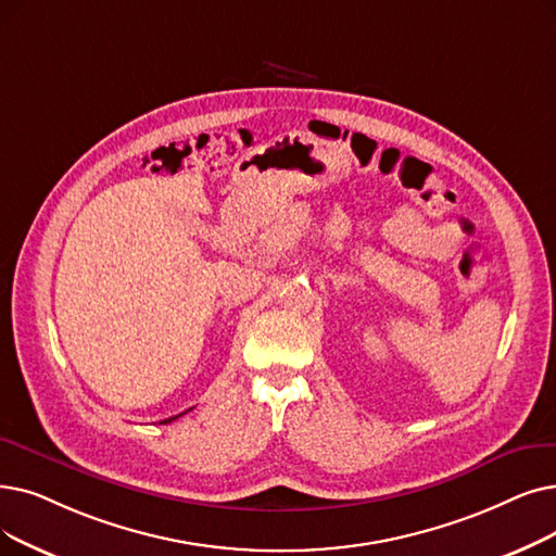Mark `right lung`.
<instances>
[{
	"mask_svg": "<svg viewBox=\"0 0 556 556\" xmlns=\"http://www.w3.org/2000/svg\"><path fill=\"white\" fill-rule=\"evenodd\" d=\"M175 418H179V416H175ZM175 418H167V420H163V422H173Z\"/></svg>",
	"mask_w": 556,
	"mask_h": 556,
	"instance_id": "right-lung-1",
	"label": "right lung"
}]
</instances>
